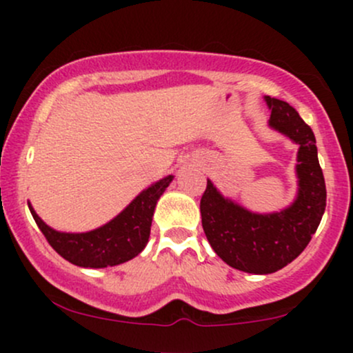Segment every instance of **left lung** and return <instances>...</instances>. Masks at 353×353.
I'll return each mask as SVG.
<instances>
[{
  "instance_id": "8db88e82",
  "label": "left lung",
  "mask_w": 353,
  "mask_h": 353,
  "mask_svg": "<svg viewBox=\"0 0 353 353\" xmlns=\"http://www.w3.org/2000/svg\"><path fill=\"white\" fill-rule=\"evenodd\" d=\"M269 125L299 145L297 196L279 212L259 214L224 197L208 179L201 199L202 228L225 264L247 274H272L302 254L325 210L327 190L312 129L289 103L265 96Z\"/></svg>"
}]
</instances>
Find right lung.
I'll list each match as a JSON object with an SVG mask.
<instances>
[{"instance_id": "1", "label": "right lung", "mask_w": 353, "mask_h": 353, "mask_svg": "<svg viewBox=\"0 0 353 353\" xmlns=\"http://www.w3.org/2000/svg\"><path fill=\"white\" fill-rule=\"evenodd\" d=\"M174 176H165L136 196L124 210L89 232H59L50 228L30 205L33 219L50 245L71 264L89 269L119 265L143 252L148 244L154 209Z\"/></svg>"}]
</instances>
